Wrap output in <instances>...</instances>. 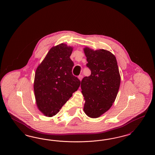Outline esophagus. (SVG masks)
Wrapping results in <instances>:
<instances>
[{
  "instance_id": "34e87169",
  "label": "esophagus",
  "mask_w": 155,
  "mask_h": 155,
  "mask_svg": "<svg viewBox=\"0 0 155 155\" xmlns=\"http://www.w3.org/2000/svg\"><path fill=\"white\" fill-rule=\"evenodd\" d=\"M78 78V79H79L80 81H81V80H82V75H79Z\"/></svg>"
}]
</instances>
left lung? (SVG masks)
<instances>
[{
  "label": "left lung",
  "instance_id": "8db88e82",
  "mask_svg": "<svg viewBox=\"0 0 155 155\" xmlns=\"http://www.w3.org/2000/svg\"><path fill=\"white\" fill-rule=\"evenodd\" d=\"M84 52L91 71L81 81L84 111L90 118H98L110 109L117 95L121 81L117 62L112 53L103 49L85 47Z\"/></svg>",
  "mask_w": 155,
  "mask_h": 155
}]
</instances>
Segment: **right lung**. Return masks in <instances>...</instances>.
<instances>
[{"label": "right lung", "instance_id": "obj_1", "mask_svg": "<svg viewBox=\"0 0 155 155\" xmlns=\"http://www.w3.org/2000/svg\"><path fill=\"white\" fill-rule=\"evenodd\" d=\"M73 47L66 44L53 46L37 67L34 91L37 107L51 117L79 88L81 81L72 74L74 63L70 59Z\"/></svg>", "mask_w": 155, "mask_h": 155}]
</instances>
